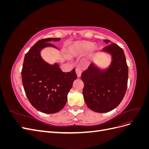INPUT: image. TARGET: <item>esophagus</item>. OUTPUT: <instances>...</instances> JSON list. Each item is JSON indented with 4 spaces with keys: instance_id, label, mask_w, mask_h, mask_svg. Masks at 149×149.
Masks as SVG:
<instances>
[{
    "instance_id": "obj_1",
    "label": "esophagus",
    "mask_w": 149,
    "mask_h": 149,
    "mask_svg": "<svg viewBox=\"0 0 149 149\" xmlns=\"http://www.w3.org/2000/svg\"><path fill=\"white\" fill-rule=\"evenodd\" d=\"M76 74H77L78 78H80L81 76V70L79 68H76Z\"/></svg>"
}]
</instances>
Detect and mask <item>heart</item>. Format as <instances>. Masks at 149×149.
Listing matches in <instances>:
<instances>
[{"mask_svg": "<svg viewBox=\"0 0 149 149\" xmlns=\"http://www.w3.org/2000/svg\"><path fill=\"white\" fill-rule=\"evenodd\" d=\"M97 47L93 45L92 42L88 41H78L72 43L68 47V55L71 58L81 56L89 52V56L94 55L97 51Z\"/></svg>", "mask_w": 149, "mask_h": 149, "instance_id": "obj_1", "label": "heart"}]
</instances>
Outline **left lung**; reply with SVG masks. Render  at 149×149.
Masks as SVG:
<instances>
[{"instance_id": "obj_1", "label": "left lung", "mask_w": 149, "mask_h": 149, "mask_svg": "<svg viewBox=\"0 0 149 149\" xmlns=\"http://www.w3.org/2000/svg\"><path fill=\"white\" fill-rule=\"evenodd\" d=\"M103 41L109 44L102 52L110 55V64L102 68L93 62L81 74L85 102L90 109L100 113L109 112L119 104L126 92L128 80V66L123 49L110 40Z\"/></svg>"}]
</instances>
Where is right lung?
Segmentation results:
<instances>
[{
    "label": "right lung",
    "instance_id": "right-lung-1",
    "mask_svg": "<svg viewBox=\"0 0 149 149\" xmlns=\"http://www.w3.org/2000/svg\"><path fill=\"white\" fill-rule=\"evenodd\" d=\"M59 40L60 38H48L38 41L26 53L22 70L29 101L36 109L46 114L56 113L64 107L68 94L77 78L74 69L65 73L57 63L49 64L41 55L45 48L58 49L50 43Z\"/></svg>",
    "mask_w": 149,
    "mask_h": 149
}]
</instances>
